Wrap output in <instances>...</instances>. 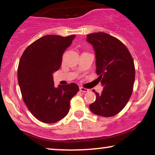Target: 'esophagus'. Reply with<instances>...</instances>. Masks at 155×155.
<instances>
[{"instance_id":"1","label":"esophagus","mask_w":155,"mask_h":155,"mask_svg":"<svg viewBox=\"0 0 155 155\" xmlns=\"http://www.w3.org/2000/svg\"><path fill=\"white\" fill-rule=\"evenodd\" d=\"M80 90L81 91V92H89L88 89L84 88V87H80Z\"/></svg>"}]
</instances>
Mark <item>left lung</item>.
<instances>
[{
    "label": "left lung",
    "mask_w": 155,
    "mask_h": 155,
    "mask_svg": "<svg viewBox=\"0 0 155 155\" xmlns=\"http://www.w3.org/2000/svg\"><path fill=\"white\" fill-rule=\"evenodd\" d=\"M87 41L94 48L97 79L104 87L101 94L93 90L97 99L90 109L96 115L114 116L124 109L132 94L135 75L133 58L126 46L109 34H90Z\"/></svg>",
    "instance_id": "8db88e82"
}]
</instances>
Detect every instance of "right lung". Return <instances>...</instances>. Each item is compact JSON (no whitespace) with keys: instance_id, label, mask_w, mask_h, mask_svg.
<instances>
[{"instance_id":"right-lung-1","label":"right lung","mask_w":155,"mask_h":155,"mask_svg":"<svg viewBox=\"0 0 155 155\" xmlns=\"http://www.w3.org/2000/svg\"><path fill=\"white\" fill-rule=\"evenodd\" d=\"M75 35H46L31 44L21 56L18 80L23 100L40 121L54 124L69 112L70 101L79 91L75 83L54 87L53 74Z\"/></svg>"}]
</instances>
